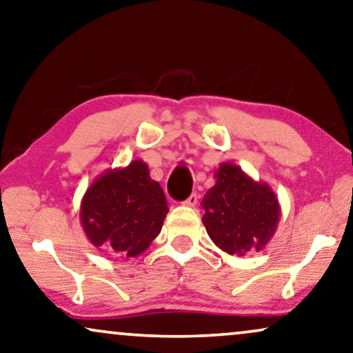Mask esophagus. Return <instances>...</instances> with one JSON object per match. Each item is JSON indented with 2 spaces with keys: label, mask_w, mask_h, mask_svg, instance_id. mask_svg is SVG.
Wrapping results in <instances>:
<instances>
[{
  "label": "esophagus",
  "mask_w": 353,
  "mask_h": 353,
  "mask_svg": "<svg viewBox=\"0 0 353 353\" xmlns=\"http://www.w3.org/2000/svg\"><path fill=\"white\" fill-rule=\"evenodd\" d=\"M198 201H199V196L196 194V193H193V194H191L190 198H188L183 204H185V205H190V208H194V205L198 204Z\"/></svg>",
  "instance_id": "obj_1"
}]
</instances>
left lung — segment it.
Instances as JSON below:
<instances>
[{"instance_id": "left-lung-1", "label": "left lung", "mask_w": 353, "mask_h": 353, "mask_svg": "<svg viewBox=\"0 0 353 353\" xmlns=\"http://www.w3.org/2000/svg\"><path fill=\"white\" fill-rule=\"evenodd\" d=\"M214 185L203 198V223L210 240L228 254L243 256L266 246L281 221L272 188L256 181L232 162L214 172Z\"/></svg>"}]
</instances>
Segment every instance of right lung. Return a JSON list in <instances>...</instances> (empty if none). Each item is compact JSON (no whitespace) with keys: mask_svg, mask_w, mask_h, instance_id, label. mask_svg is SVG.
Returning a JSON list of instances; mask_svg holds the SVG:
<instances>
[{"mask_svg":"<svg viewBox=\"0 0 353 353\" xmlns=\"http://www.w3.org/2000/svg\"><path fill=\"white\" fill-rule=\"evenodd\" d=\"M168 205L148 163L110 168L95 178L81 201V225L87 240L108 256L136 258L162 230Z\"/></svg>","mask_w":353,"mask_h":353,"instance_id":"1","label":"right lung"}]
</instances>
